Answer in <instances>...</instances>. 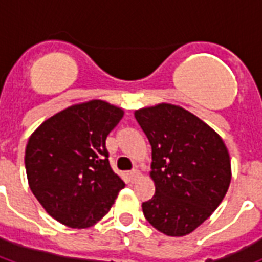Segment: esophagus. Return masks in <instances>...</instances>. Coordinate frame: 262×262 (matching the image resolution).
<instances>
[{
  "mask_svg": "<svg viewBox=\"0 0 262 262\" xmlns=\"http://www.w3.org/2000/svg\"><path fill=\"white\" fill-rule=\"evenodd\" d=\"M139 175H140L139 170H137V168H133V170H132V171L129 172V178H130L132 182H135L136 179L139 178Z\"/></svg>",
  "mask_w": 262,
  "mask_h": 262,
  "instance_id": "1",
  "label": "esophagus"
}]
</instances>
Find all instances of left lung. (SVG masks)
<instances>
[{
  "instance_id": "obj_1",
  "label": "left lung",
  "mask_w": 262,
  "mask_h": 262,
  "mask_svg": "<svg viewBox=\"0 0 262 262\" xmlns=\"http://www.w3.org/2000/svg\"><path fill=\"white\" fill-rule=\"evenodd\" d=\"M137 122L152 147L155 194L143 203L145 219L168 236L194 231L219 207L231 182L223 140L187 110L162 103L140 108Z\"/></svg>"
}]
</instances>
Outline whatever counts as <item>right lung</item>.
Masks as SVG:
<instances>
[{
	"label": "right lung",
	"instance_id": "add662e5",
	"mask_svg": "<svg viewBox=\"0 0 262 262\" xmlns=\"http://www.w3.org/2000/svg\"><path fill=\"white\" fill-rule=\"evenodd\" d=\"M123 111L90 100L59 111L31 135L28 183L47 213L72 228H88L110 211L125 183L110 167L106 139Z\"/></svg>",
	"mask_w": 262,
	"mask_h": 262
}]
</instances>
